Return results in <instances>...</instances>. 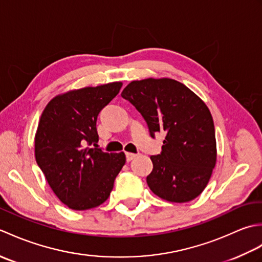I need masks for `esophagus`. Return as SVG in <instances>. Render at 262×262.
<instances>
[{
  "instance_id": "1",
  "label": "esophagus",
  "mask_w": 262,
  "mask_h": 262,
  "mask_svg": "<svg viewBox=\"0 0 262 262\" xmlns=\"http://www.w3.org/2000/svg\"><path fill=\"white\" fill-rule=\"evenodd\" d=\"M136 157H137V154H134V153H126V160H127V162H130V161L134 160Z\"/></svg>"
}]
</instances>
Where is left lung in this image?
Here are the masks:
<instances>
[{"label": "left lung", "mask_w": 262, "mask_h": 262, "mask_svg": "<svg viewBox=\"0 0 262 262\" xmlns=\"http://www.w3.org/2000/svg\"><path fill=\"white\" fill-rule=\"evenodd\" d=\"M145 119L149 135L164 133L162 151L152 155L149 189L172 203H187L207 186L216 163L210 111L185 84L171 79L133 81L121 92Z\"/></svg>", "instance_id": "1"}]
</instances>
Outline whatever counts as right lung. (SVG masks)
Segmentation results:
<instances>
[{"mask_svg": "<svg viewBox=\"0 0 262 262\" xmlns=\"http://www.w3.org/2000/svg\"><path fill=\"white\" fill-rule=\"evenodd\" d=\"M121 82L83 88L57 96L40 117L35 138L37 164L64 205L85 210L103 204L125 154L107 153L97 143V119L118 94Z\"/></svg>", "mask_w": 262, "mask_h": 262, "instance_id": "add662e5", "label": "right lung"}]
</instances>
